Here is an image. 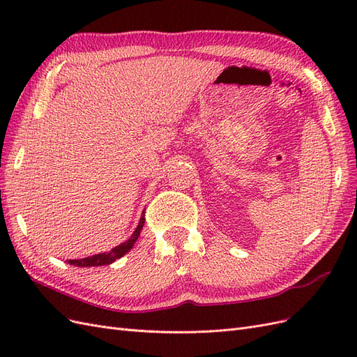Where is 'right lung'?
<instances>
[{
  "label": "right lung",
  "mask_w": 357,
  "mask_h": 357,
  "mask_svg": "<svg viewBox=\"0 0 357 357\" xmlns=\"http://www.w3.org/2000/svg\"><path fill=\"white\" fill-rule=\"evenodd\" d=\"M144 211L143 215L139 218L138 226L135 228L134 234L129 236V238L122 243L116 245L114 248H112L110 252H104V253H98V255H93V256H88V257H82V259H70L68 264L74 265V266H82V268H89V266H102V265H110L117 259H121L122 256H125L131 248L134 247L135 241L138 240L139 232H142L143 226H144Z\"/></svg>",
  "instance_id": "add662e5"
}]
</instances>
